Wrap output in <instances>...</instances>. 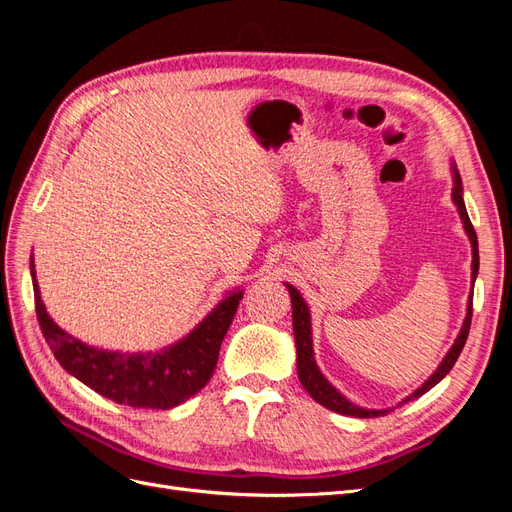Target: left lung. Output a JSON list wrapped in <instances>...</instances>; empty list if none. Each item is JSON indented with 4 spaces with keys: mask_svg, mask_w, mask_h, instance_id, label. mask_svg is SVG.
<instances>
[{
    "mask_svg": "<svg viewBox=\"0 0 512 512\" xmlns=\"http://www.w3.org/2000/svg\"><path fill=\"white\" fill-rule=\"evenodd\" d=\"M453 203L461 215V222H463V230H466V235L472 243V284L476 282V275H478V239H476V232H474V226L468 218V211H466V203H463V185H461V177H459V170L457 166L453 164ZM288 292H290V301H292V331H294V344H297V371H299V380L303 384V389L312 395L314 401H318L320 406L329 408L337 414H344V416H359V418H374V416H384L386 412H391V408L386 410H367V408H359L354 406L352 401H348L342 393H339L335 386L322 376V371L318 369L316 365V359H314V346H312V316H309V307L307 303L303 301L301 292L286 284ZM472 294L470 292V299H468V314H466V320H463L461 324V331L455 339V344L451 346V350L446 352L444 361L438 365V369L433 371V374L418 386V389L406 397L401 404H408L410 399H416L425 395L429 389H433L448 371L453 369L455 361L459 359V354L463 350V346H466V339H468V333H470V324H472ZM399 404V406H401Z\"/></svg>",
    "mask_w": 512,
    "mask_h": 512,
    "instance_id": "obj_1",
    "label": "left lung"
}]
</instances>
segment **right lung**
<instances>
[{
    "label": "right lung",
    "mask_w": 512,
    "mask_h": 512,
    "mask_svg": "<svg viewBox=\"0 0 512 512\" xmlns=\"http://www.w3.org/2000/svg\"><path fill=\"white\" fill-rule=\"evenodd\" d=\"M29 269L40 329L59 365L102 397L132 408L168 410L203 389L218 365L222 339L243 299V290L228 292L192 333L160 352H108L87 346L57 327L40 299L34 256Z\"/></svg>",
    "instance_id": "right-lung-1"
}]
</instances>
